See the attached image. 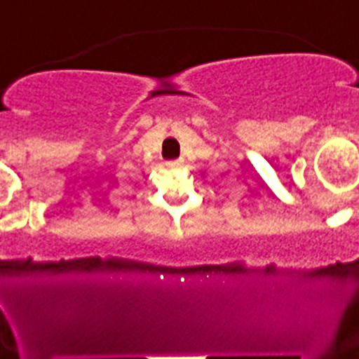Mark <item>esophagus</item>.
Masks as SVG:
<instances>
[{"label": "esophagus", "mask_w": 359, "mask_h": 359, "mask_svg": "<svg viewBox=\"0 0 359 359\" xmlns=\"http://www.w3.org/2000/svg\"><path fill=\"white\" fill-rule=\"evenodd\" d=\"M181 164H183V159H171V161L166 163V166L172 168V170H176V168H180Z\"/></svg>", "instance_id": "obj_1"}]
</instances>
